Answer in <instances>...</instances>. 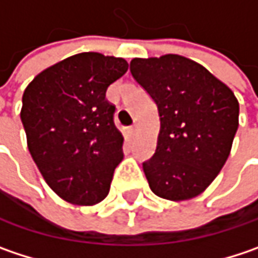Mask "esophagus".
<instances>
[{
	"mask_svg": "<svg viewBox=\"0 0 258 258\" xmlns=\"http://www.w3.org/2000/svg\"><path fill=\"white\" fill-rule=\"evenodd\" d=\"M135 131H137V124H132V126L129 127V134H131V135H134V134H135Z\"/></svg>",
	"mask_w": 258,
	"mask_h": 258,
	"instance_id": "obj_1",
	"label": "esophagus"
}]
</instances>
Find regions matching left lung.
<instances>
[{
	"label": "left lung",
	"instance_id": "8db88e82",
	"mask_svg": "<svg viewBox=\"0 0 258 258\" xmlns=\"http://www.w3.org/2000/svg\"><path fill=\"white\" fill-rule=\"evenodd\" d=\"M131 73L160 116L156 153L142 163L151 191L170 201L200 195L229 157L236 97L206 67L176 54L134 58Z\"/></svg>",
	"mask_w": 258,
	"mask_h": 258
}]
</instances>
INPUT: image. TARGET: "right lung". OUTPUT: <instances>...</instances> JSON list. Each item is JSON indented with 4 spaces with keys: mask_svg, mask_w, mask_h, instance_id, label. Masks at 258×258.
Masks as SVG:
<instances>
[{
    "mask_svg": "<svg viewBox=\"0 0 258 258\" xmlns=\"http://www.w3.org/2000/svg\"><path fill=\"white\" fill-rule=\"evenodd\" d=\"M127 67L123 58L82 52L45 69L25 89L20 119L30 156L49 188L72 204H97L110 191L123 137L105 92Z\"/></svg>",
    "mask_w": 258,
    "mask_h": 258,
    "instance_id": "add662e5",
    "label": "right lung"
}]
</instances>
